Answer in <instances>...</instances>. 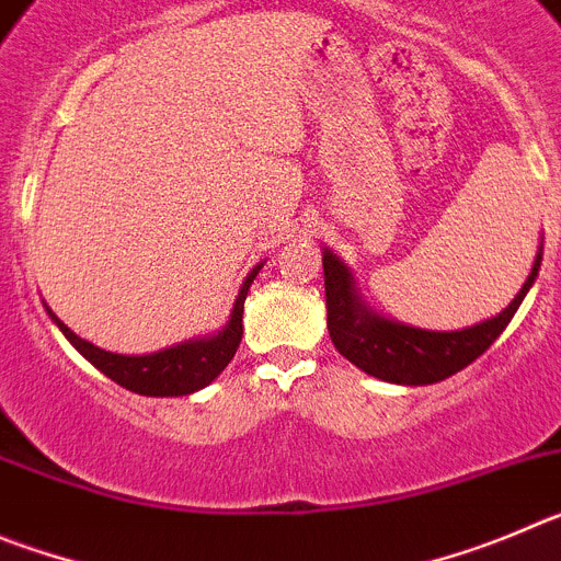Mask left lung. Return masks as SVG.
<instances>
[{"mask_svg":"<svg viewBox=\"0 0 561 561\" xmlns=\"http://www.w3.org/2000/svg\"><path fill=\"white\" fill-rule=\"evenodd\" d=\"M327 293V330L335 350L360 371L397 386H433L467 368L506 330L526 293L531 290L542 262V240L531 262V274L506 310L463 330H422L371 310L360 296L355 274L330 249L321 251Z\"/></svg>","mask_w":561,"mask_h":561,"instance_id":"obj_1","label":"left lung"}]
</instances>
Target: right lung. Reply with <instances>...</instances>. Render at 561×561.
I'll return each mask as SVG.
<instances>
[{"mask_svg":"<svg viewBox=\"0 0 561 561\" xmlns=\"http://www.w3.org/2000/svg\"><path fill=\"white\" fill-rule=\"evenodd\" d=\"M262 265L265 262H256L254 268L249 271V276H245L234 296L229 321L218 332L173 343L168 350L150 352V355H117V352L100 350L92 341L75 335L49 307L47 312L75 350L117 386L142 393V397H186V393H195L209 386L234 357L240 337H243L245 296H249V287L254 285Z\"/></svg>","mask_w":561,"mask_h":561,"instance_id":"obj_1","label":"right lung"}]
</instances>
